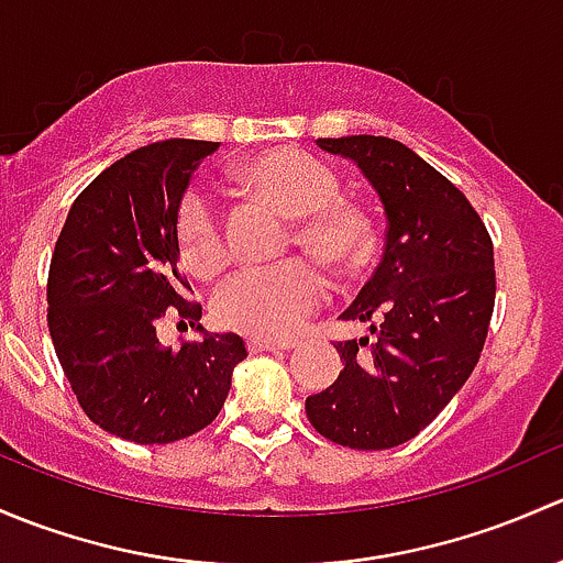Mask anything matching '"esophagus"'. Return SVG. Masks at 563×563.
Listing matches in <instances>:
<instances>
[{"mask_svg":"<svg viewBox=\"0 0 563 563\" xmlns=\"http://www.w3.org/2000/svg\"><path fill=\"white\" fill-rule=\"evenodd\" d=\"M279 350H292V344H284V341L249 339V352H252V355H257V352H279Z\"/></svg>","mask_w":563,"mask_h":563,"instance_id":"esophagus-1","label":"esophagus"}]
</instances>
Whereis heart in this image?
<instances>
[{
  "label": "heart",
  "instance_id": "heart-1",
  "mask_svg": "<svg viewBox=\"0 0 563 563\" xmlns=\"http://www.w3.org/2000/svg\"><path fill=\"white\" fill-rule=\"evenodd\" d=\"M246 178L284 217L295 219L300 249L333 268H350L368 246V219L341 200L335 173L314 156L276 148L246 167ZM178 243L195 271H213L228 254L224 217L211 195L189 192L178 208ZM324 284L311 265L284 263L246 268L230 276L213 298V314L224 328L254 339H289L322 303Z\"/></svg>",
  "mask_w": 563,
  "mask_h": 563
}]
</instances>
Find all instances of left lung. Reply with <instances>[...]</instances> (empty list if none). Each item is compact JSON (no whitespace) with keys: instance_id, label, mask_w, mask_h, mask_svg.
I'll use <instances>...</instances> for the list:
<instances>
[{"instance_id":"8db88e82","label":"left lung","mask_w":563,"mask_h":563,"mask_svg":"<svg viewBox=\"0 0 563 563\" xmlns=\"http://www.w3.org/2000/svg\"><path fill=\"white\" fill-rule=\"evenodd\" d=\"M355 162L385 208V252L341 320L374 341H339L344 371L306 398L309 422L352 450H390L439 415L479 361L496 300L494 243L455 184L404 143L320 137ZM368 353H363L365 346Z\"/></svg>"}]
</instances>
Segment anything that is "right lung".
Returning <instances> with one entry per match:
<instances>
[{"mask_svg": "<svg viewBox=\"0 0 563 563\" xmlns=\"http://www.w3.org/2000/svg\"><path fill=\"white\" fill-rule=\"evenodd\" d=\"M217 148L173 137L113 162L75 197L51 257L56 357L89 420L126 442L170 444L211 426L246 357L235 333L178 350L156 339L167 311L202 317L178 271L176 224L189 178Z\"/></svg>", "mask_w": 563, "mask_h": 563, "instance_id": "right-lung-1", "label": "right lung"}]
</instances>
